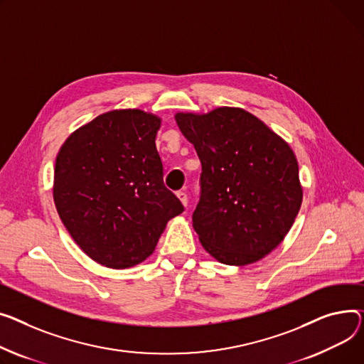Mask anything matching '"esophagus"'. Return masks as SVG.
Instances as JSON below:
<instances>
[{"label": "esophagus", "mask_w": 364, "mask_h": 364, "mask_svg": "<svg viewBox=\"0 0 364 364\" xmlns=\"http://www.w3.org/2000/svg\"><path fill=\"white\" fill-rule=\"evenodd\" d=\"M177 198L180 199V202L184 205V206H187V203H188V198H187V195L184 191H178L177 193Z\"/></svg>", "instance_id": "1"}]
</instances>
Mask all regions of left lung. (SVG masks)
Instances as JSON below:
<instances>
[{"label": "left lung", "instance_id": "1", "mask_svg": "<svg viewBox=\"0 0 364 364\" xmlns=\"http://www.w3.org/2000/svg\"><path fill=\"white\" fill-rule=\"evenodd\" d=\"M176 121L202 164L193 228L205 250L232 266L269 255L293 227L303 200L291 148L241 108L177 112Z\"/></svg>", "mask_w": 364, "mask_h": 364}]
</instances>
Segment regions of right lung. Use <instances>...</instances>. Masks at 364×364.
Masks as SVG:
<instances>
[{
	"label": "right lung",
	"mask_w": 364,
	"mask_h": 364,
	"mask_svg": "<svg viewBox=\"0 0 364 364\" xmlns=\"http://www.w3.org/2000/svg\"><path fill=\"white\" fill-rule=\"evenodd\" d=\"M161 118L114 109L73 132L57 155L54 203L76 245L95 262L126 269L149 257L184 208L164 186Z\"/></svg>",
	"instance_id": "1"
}]
</instances>
